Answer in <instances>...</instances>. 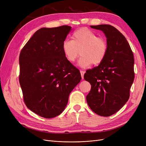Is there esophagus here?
<instances>
[{
	"mask_svg": "<svg viewBox=\"0 0 146 146\" xmlns=\"http://www.w3.org/2000/svg\"><path fill=\"white\" fill-rule=\"evenodd\" d=\"M80 74H81V76L82 79H83L84 78V74H85V71H83V70H80Z\"/></svg>",
	"mask_w": 146,
	"mask_h": 146,
	"instance_id": "1",
	"label": "esophagus"
}]
</instances>
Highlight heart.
<instances>
[{"mask_svg":"<svg viewBox=\"0 0 146 146\" xmlns=\"http://www.w3.org/2000/svg\"><path fill=\"white\" fill-rule=\"evenodd\" d=\"M62 49L69 62L74 63L80 55L78 64L81 68L90 67L92 64L98 65L107 54L108 42L103 37H99L94 32L86 28L76 30L72 34V40L66 39Z\"/></svg>","mask_w":146,"mask_h":146,"instance_id":"heart-1","label":"heart"}]
</instances>
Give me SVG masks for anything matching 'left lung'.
I'll list each match as a JSON object with an SVG mask.
<instances>
[{"label":"left lung","mask_w":146,"mask_h":146,"mask_svg":"<svg viewBox=\"0 0 146 146\" xmlns=\"http://www.w3.org/2000/svg\"><path fill=\"white\" fill-rule=\"evenodd\" d=\"M91 27L104 33L108 49L102 62L84 75L91 85L86 101L95 113L107 117L118 111L129 99L135 78L134 56L125 36L113 26Z\"/></svg>","instance_id":"1"}]
</instances>
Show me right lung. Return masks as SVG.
<instances>
[{
    "mask_svg": "<svg viewBox=\"0 0 146 146\" xmlns=\"http://www.w3.org/2000/svg\"><path fill=\"white\" fill-rule=\"evenodd\" d=\"M70 30L68 25L39 29L20 53L19 79L24 102L42 117L62 113L70 92L81 80L80 71L62 49Z\"/></svg>",
    "mask_w": 146,
    "mask_h": 146,
    "instance_id": "add662e5",
    "label": "right lung"
}]
</instances>
